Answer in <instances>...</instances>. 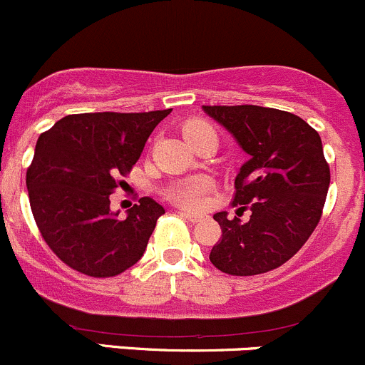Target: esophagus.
Returning a JSON list of instances; mask_svg holds the SVG:
<instances>
[{
  "mask_svg": "<svg viewBox=\"0 0 365 365\" xmlns=\"http://www.w3.org/2000/svg\"><path fill=\"white\" fill-rule=\"evenodd\" d=\"M179 216H182L184 220L191 221V223H197V221H200V220H202V216H200V214H193V212H184V210H181V212H179Z\"/></svg>",
  "mask_w": 365,
  "mask_h": 365,
  "instance_id": "esophagus-1",
  "label": "esophagus"
}]
</instances>
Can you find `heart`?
Wrapping results in <instances>:
<instances>
[{
  "label": "heart",
  "instance_id": "1",
  "mask_svg": "<svg viewBox=\"0 0 365 365\" xmlns=\"http://www.w3.org/2000/svg\"><path fill=\"white\" fill-rule=\"evenodd\" d=\"M202 130H212V128H210L207 123H204V121H190L184 125L182 133H184V137L190 138ZM207 190H209L207 179L191 178V179H186V181H181V182L174 184V186L168 187L167 197L170 198L174 204L181 205V207L197 209V207H200L202 202H204V195L207 193Z\"/></svg>",
  "mask_w": 365,
  "mask_h": 365
}]
</instances>
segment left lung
I'll list each match as a JSON object with an SVG mask.
<instances>
[{"label":"left lung","instance_id":"obj_1","mask_svg":"<svg viewBox=\"0 0 365 365\" xmlns=\"http://www.w3.org/2000/svg\"><path fill=\"white\" fill-rule=\"evenodd\" d=\"M227 128L250 160L235 178L234 205L250 221L216 212L221 237L209 260L221 272L255 276L277 269L317 228L330 184L322 138L304 119L258 105H204Z\"/></svg>","mask_w":365,"mask_h":365}]
</instances>
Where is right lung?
Masks as SVG:
<instances>
[{"mask_svg":"<svg viewBox=\"0 0 365 365\" xmlns=\"http://www.w3.org/2000/svg\"><path fill=\"white\" fill-rule=\"evenodd\" d=\"M170 112L71 114L38 137L26 174L29 205L45 242L77 272L118 276L144 255L165 209L144 197L121 220L108 197Z\"/></svg>","mask_w":365,"mask_h":365,"instance_id":"1","label":"right lung"}]
</instances>
